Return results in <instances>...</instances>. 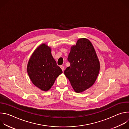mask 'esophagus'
I'll list each match as a JSON object with an SVG mask.
<instances>
[{"mask_svg": "<svg viewBox=\"0 0 129 129\" xmlns=\"http://www.w3.org/2000/svg\"><path fill=\"white\" fill-rule=\"evenodd\" d=\"M60 67H61V69H62L63 71L64 70V66L63 65H61V66H60Z\"/></svg>", "mask_w": 129, "mask_h": 129, "instance_id": "esophagus-1", "label": "esophagus"}]
</instances>
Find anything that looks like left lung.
Instances as JSON below:
<instances>
[{
  "instance_id": "1",
  "label": "left lung",
  "mask_w": 129,
  "mask_h": 129,
  "mask_svg": "<svg viewBox=\"0 0 129 129\" xmlns=\"http://www.w3.org/2000/svg\"><path fill=\"white\" fill-rule=\"evenodd\" d=\"M67 60L70 65L64 70V74L76 92H82L94 84L100 64L95 50L89 40L79 39L76 45L71 46Z\"/></svg>"
}]
</instances>
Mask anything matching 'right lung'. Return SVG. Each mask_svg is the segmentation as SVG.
<instances>
[{
	"instance_id": "1",
	"label": "right lung",
	"mask_w": 129,
	"mask_h": 129,
	"mask_svg": "<svg viewBox=\"0 0 129 129\" xmlns=\"http://www.w3.org/2000/svg\"><path fill=\"white\" fill-rule=\"evenodd\" d=\"M27 71L33 84L44 91L51 88L62 73L52 56L50 47L45 44L40 45L33 52L27 64Z\"/></svg>"
}]
</instances>
